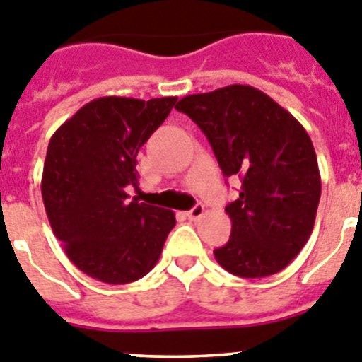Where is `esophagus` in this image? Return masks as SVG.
<instances>
[{"mask_svg":"<svg viewBox=\"0 0 362 362\" xmlns=\"http://www.w3.org/2000/svg\"><path fill=\"white\" fill-rule=\"evenodd\" d=\"M203 215H204L203 204H195L190 211H187V217L190 218V221H199V218L203 217Z\"/></svg>","mask_w":362,"mask_h":362,"instance_id":"esophagus-1","label":"esophagus"}]
</instances>
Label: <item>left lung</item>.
I'll return each mask as SVG.
<instances>
[{
    "label": "left lung",
    "mask_w": 362,
    "mask_h": 362,
    "mask_svg": "<svg viewBox=\"0 0 362 362\" xmlns=\"http://www.w3.org/2000/svg\"><path fill=\"white\" fill-rule=\"evenodd\" d=\"M210 141L222 174L242 181L226 206L231 237L214 251L235 276L276 274L303 250L321 197L314 145L303 125L260 89L233 84L181 98Z\"/></svg>",
    "instance_id": "8db88e82"
}]
</instances>
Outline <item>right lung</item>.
<instances>
[{
  "label": "right lung",
  "mask_w": 362,
  "mask_h": 362,
  "mask_svg": "<svg viewBox=\"0 0 362 362\" xmlns=\"http://www.w3.org/2000/svg\"><path fill=\"white\" fill-rule=\"evenodd\" d=\"M177 97L95 98L48 144L41 192L53 235L82 273L104 284L144 278L175 226L172 210L129 199L136 156Z\"/></svg>",
  "instance_id": "obj_1"
}]
</instances>
